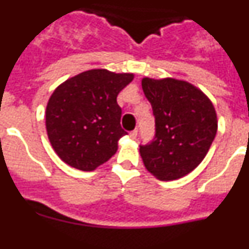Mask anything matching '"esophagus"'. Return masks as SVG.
<instances>
[{
	"label": "esophagus",
	"mask_w": 249,
	"mask_h": 249,
	"mask_svg": "<svg viewBox=\"0 0 249 249\" xmlns=\"http://www.w3.org/2000/svg\"><path fill=\"white\" fill-rule=\"evenodd\" d=\"M137 135H138V131H137V129H133V131L129 132V137H131L132 140H135V138L137 137Z\"/></svg>",
	"instance_id": "esophagus-1"
}]
</instances>
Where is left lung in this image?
Wrapping results in <instances>:
<instances>
[{"mask_svg": "<svg viewBox=\"0 0 249 249\" xmlns=\"http://www.w3.org/2000/svg\"><path fill=\"white\" fill-rule=\"evenodd\" d=\"M156 118L155 140L140 146L144 167L160 181L192 172L208 153L217 133L214 106L192 83L177 78L142 80Z\"/></svg>", "mask_w": 249, "mask_h": 249, "instance_id": "1", "label": "left lung"}]
</instances>
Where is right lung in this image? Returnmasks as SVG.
Listing matches in <instances>:
<instances>
[{"label":"right lung","instance_id":"obj_1","mask_svg":"<svg viewBox=\"0 0 249 249\" xmlns=\"http://www.w3.org/2000/svg\"><path fill=\"white\" fill-rule=\"evenodd\" d=\"M133 73L105 68L89 70L68 78L51 94L46 129L61 160L81 171H94L117 152L122 109L117 96Z\"/></svg>","mask_w":249,"mask_h":249}]
</instances>
